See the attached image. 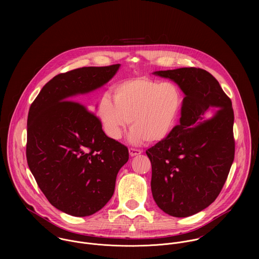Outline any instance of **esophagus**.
<instances>
[{
  "label": "esophagus",
  "instance_id": "esophagus-1",
  "mask_svg": "<svg viewBox=\"0 0 259 259\" xmlns=\"http://www.w3.org/2000/svg\"><path fill=\"white\" fill-rule=\"evenodd\" d=\"M128 152H130V155L132 157H134V156H137V155L141 154L143 151L140 150V149H137V148H128Z\"/></svg>",
  "mask_w": 259,
  "mask_h": 259
}]
</instances>
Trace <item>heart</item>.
I'll return each mask as SVG.
<instances>
[{
	"mask_svg": "<svg viewBox=\"0 0 259 259\" xmlns=\"http://www.w3.org/2000/svg\"><path fill=\"white\" fill-rule=\"evenodd\" d=\"M109 95L99 100L98 113L106 135L113 141L121 138L130 124L128 142L133 145L159 143L178 123L183 107V94L171 81L134 77L115 83Z\"/></svg>",
	"mask_w": 259,
	"mask_h": 259,
	"instance_id": "obj_1",
	"label": "heart"
}]
</instances>
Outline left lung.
Listing matches in <instances>:
<instances>
[{"label": "left lung", "instance_id": "left-lung-1", "mask_svg": "<svg viewBox=\"0 0 259 259\" xmlns=\"http://www.w3.org/2000/svg\"><path fill=\"white\" fill-rule=\"evenodd\" d=\"M152 74L172 80L185 94L180 124L147 150L152 196L165 213L190 217L215 200L229 174L234 158L232 104L215 77L202 69Z\"/></svg>", "mask_w": 259, "mask_h": 259}]
</instances>
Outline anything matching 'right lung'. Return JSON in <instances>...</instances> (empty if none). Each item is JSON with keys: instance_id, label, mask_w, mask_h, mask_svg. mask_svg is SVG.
I'll list each match as a JSON object with an SVG mask.
<instances>
[{"instance_id": "add662e5", "label": "right lung", "mask_w": 259, "mask_h": 259, "mask_svg": "<svg viewBox=\"0 0 259 259\" xmlns=\"http://www.w3.org/2000/svg\"><path fill=\"white\" fill-rule=\"evenodd\" d=\"M120 65L84 67L54 76L28 115L27 160L38 187L57 209L89 217L114 191L128 149L107 137L100 119L71 101L109 82Z\"/></svg>"}]
</instances>
